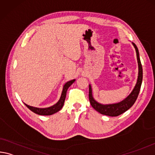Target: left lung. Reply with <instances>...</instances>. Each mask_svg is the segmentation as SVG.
Returning a JSON list of instances; mask_svg holds the SVG:
<instances>
[{
  "label": "left lung",
  "instance_id": "1",
  "mask_svg": "<svg viewBox=\"0 0 155 155\" xmlns=\"http://www.w3.org/2000/svg\"><path fill=\"white\" fill-rule=\"evenodd\" d=\"M133 45L134 48H135L137 53V63H138V77H137V83L135 84L133 90L130 92L127 97L122 100L121 101L116 103V104H103L97 101L93 97L92 94V89L91 85H89V99L90 104L92 105L93 108L99 112L101 114L107 115L110 117H117L119 115L123 114V113L127 111V110L134 105V102L138 97L140 88L141 86L142 79H143V69H142V65L140 61L139 53L138 48L137 45L134 43H132Z\"/></svg>",
  "mask_w": 155,
  "mask_h": 155
}]
</instances>
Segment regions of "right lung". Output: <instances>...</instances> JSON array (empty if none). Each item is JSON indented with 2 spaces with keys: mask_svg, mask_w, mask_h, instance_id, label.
<instances>
[{
  "mask_svg": "<svg viewBox=\"0 0 155 155\" xmlns=\"http://www.w3.org/2000/svg\"><path fill=\"white\" fill-rule=\"evenodd\" d=\"M76 79H73L71 81H69L67 83H65V85H63V90H62V93H61V97L59 100L58 101V102L55 104L54 105H51L50 107H33V106H30L28 104H24L26 105L28 108L32 111L33 112L35 113V114H37L39 115H45V116H47V115H51L54 114V113L57 112L62 109V107L64 105V102L65 100V97H66V94H67V91L69 87L70 86L72 83L74 82Z\"/></svg>",
  "mask_w": 155,
  "mask_h": 155,
  "instance_id": "add662e5",
  "label": "right lung"
}]
</instances>
